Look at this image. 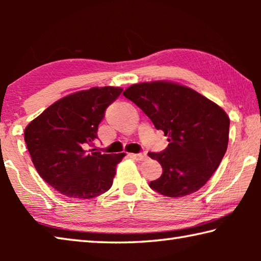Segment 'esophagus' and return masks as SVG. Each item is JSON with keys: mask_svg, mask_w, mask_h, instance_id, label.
Segmentation results:
<instances>
[{"mask_svg": "<svg viewBox=\"0 0 261 261\" xmlns=\"http://www.w3.org/2000/svg\"><path fill=\"white\" fill-rule=\"evenodd\" d=\"M134 155L138 159V160H140V161H143V160H145V159L147 158V155L146 154H145L144 152H140V153H137V154H134Z\"/></svg>", "mask_w": 261, "mask_h": 261, "instance_id": "esophagus-1", "label": "esophagus"}]
</instances>
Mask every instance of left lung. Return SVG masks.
Segmentation results:
<instances>
[{"label": "left lung", "mask_w": 261, "mask_h": 261, "mask_svg": "<svg viewBox=\"0 0 261 261\" xmlns=\"http://www.w3.org/2000/svg\"><path fill=\"white\" fill-rule=\"evenodd\" d=\"M123 95L169 141L165 151L148 153L162 166L151 189L178 198L204 187L227 151L230 121L226 112L192 88L165 81L135 84Z\"/></svg>", "instance_id": "1"}]
</instances>
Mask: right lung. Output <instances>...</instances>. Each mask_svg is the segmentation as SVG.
<instances>
[{"mask_svg":"<svg viewBox=\"0 0 261 261\" xmlns=\"http://www.w3.org/2000/svg\"><path fill=\"white\" fill-rule=\"evenodd\" d=\"M121 87H92L64 96L25 127V143L38 174L72 199H91L112 188L125 153L86 149L98 138L105 112Z\"/></svg>","mask_w":261,"mask_h":261,"instance_id":"add662e5","label":"right lung"}]
</instances>
